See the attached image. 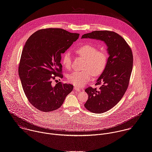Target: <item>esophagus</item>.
Listing matches in <instances>:
<instances>
[{
    "label": "esophagus",
    "mask_w": 152,
    "mask_h": 152,
    "mask_svg": "<svg viewBox=\"0 0 152 152\" xmlns=\"http://www.w3.org/2000/svg\"><path fill=\"white\" fill-rule=\"evenodd\" d=\"M74 89L75 91H78V92H80V91H81V89H80V88H77V87H76V86H74Z\"/></svg>",
    "instance_id": "1"
}]
</instances>
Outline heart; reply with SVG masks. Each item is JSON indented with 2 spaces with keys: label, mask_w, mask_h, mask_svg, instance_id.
Returning a JSON list of instances; mask_svg holds the SVG:
<instances>
[{
  "label": "heart",
  "mask_w": 152,
  "mask_h": 152,
  "mask_svg": "<svg viewBox=\"0 0 152 152\" xmlns=\"http://www.w3.org/2000/svg\"><path fill=\"white\" fill-rule=\"evenodd\" d=\"M75 52L85 58L83 71H74L68 75V81L75 86L80 87L86 84L94 76L100 75L105 69L109 58L104 49L97 50L96 46L85 43L75 49ZM62 65L69 69L72 66V58L69 52H65L61 58Z\"/></svg>",
  "instance_id": "heart-1"
}]
</instances>
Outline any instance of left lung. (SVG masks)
I'll return each mask as SVG.
<instances>
[{"label":"left lung","instance_id":"8db88e82","mask_svg":"<svg viewBox=\"0 0 152 152\" xmlns=\"http://www.w3.org/2000/svg\"><path fill=\"white\" fill-rule=\"evenodd\" d=\"M82 38L99 39L108 47L106 67L95 84L101 86L99 90L91 86L85 90L88 94L85 108L94 113H103L121 100L128 87L133 66L132 52L124 39L113 31H95L83 35Z\"/></svg>","mask_w":152,"mask_h":152}]
</instances>
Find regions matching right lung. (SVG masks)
<instances>
[{
    "instance_id": "obj_1",
    "label": "right lung",
    "mask_w": 152,
    "mask_h": 152,
    "mask_svg": "<svg viewBox=\"0 0 152 152\" xmlns=\"http://www.w3.org/2000/svg\"><path fill=\"white\" fill-rule=\"evenodd\" d=\"M79 34L49 28L36 31L27 39L21 56L18 74L29 103L43 112L58 109L73 89V85L59 82L63 78L61 54L79 38Z\"/></svg>"
}]
</instances>
